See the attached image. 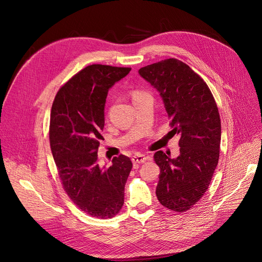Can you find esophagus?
I'll use <instances>...</instances> for the list:
<instances>
[{
  "mask_svg": "<svg viewBox=\"0 0 262 262\" xmlns=\"http://www.w3.org/2000/svg\"><path fill=\"white\" fill-rule=\"evenodd\" d=\"M147 160V157L143 154H137L132 157V161L134 164H138V163H144Z\"/></svg>",
  "mask_w": 262,
  "mask_h": 262,
  "instance_id": "obj_1",
  "label": "esophagus"
}]
</instances>
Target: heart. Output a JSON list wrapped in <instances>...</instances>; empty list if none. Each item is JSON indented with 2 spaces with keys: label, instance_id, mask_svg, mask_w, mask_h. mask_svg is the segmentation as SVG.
Wrapping results in <instances>:
<instances>
[{
  "label": "heart",
  "instance_id": "heart-1",
  "mask_svg": "<svg viewBox=\"0 0 262 262\" xmlns=\"http://www.w3.org/2000/svg\"><path fill=\"white\" fill-rule=\"evenodd\" d=\"M138 93H140V91H134V92H133V96L136 95V94H138Z\"/></svg>",
  "mask_w": 262,
  "mask_h": 262
}]
</instances>
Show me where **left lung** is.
<instances>
[{
    "mask_svg": "<svg viewBox=\"0 0 262 262\" xmlns=\"http://www.w3.org/2000/svg\"><path fill=\"white\" fill-rule=\"evenodd\" d=\"M140 75L160 93L170 120L171 133L181 136V154L171 158L158 150L160 168L156 195L172 211L189 210L207 191L217 166L221 120L213 95L185 62L176 58L145 66Z\"/></svg>",
    "mask_w": 262,
    "mask_h": 262,
    "instance_id": "left-lung-1",
    "label": "left lung"
}]
</instances>
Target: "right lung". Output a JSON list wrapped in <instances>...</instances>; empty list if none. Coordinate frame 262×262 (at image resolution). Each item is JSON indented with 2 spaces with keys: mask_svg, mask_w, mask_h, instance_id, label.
I'll return each mask as SVG.
<instances>
[{
  "mask_svg": "<svg viewBox=\"0 0 262 262\" xmlns=\"http://www.w3.org/2000/svg\"><path fill=\"white\" fill-rule=\"evenodd\" d=\"M130 68L90 64L73 75L55 96L50 118V145L63 190L85 213L110 219L124 204V187L133 168L124 155L100 168L104 106L109 88Z\"/></svg>",
  "mask_w": 262,
  "mask_h": 262,
  "instance_id": "right-lung-1",
  "label": "right lung"
}]
</instances>
